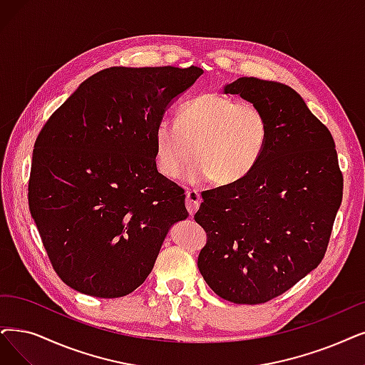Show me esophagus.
I'll return each mask as SVG.
<instances>
[{
    "label": "esophagus",
    "mask_w": 365,
    "mask_h": 365,
    "mask_svg": "<svg viewBox=\"0 0 365 365\" xmlns=\"http://www.w3.org/2000/svg\"><path fill=\"white\" fill-rule=\"evenodd\" d=\"M200 205V195L197 190H193V188H188L187 190V196H185V207H187V211L190 215H193L197 208Z\"/></svg>",
    "instance_id": "obj_1"
}]
</instances>
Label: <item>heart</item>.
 I'll use <instances>...</instances> for the list:
<instances>
[{
    "mask_svg": "<svg viewBox=\"0 0 365 365\" xmlns=\"http://www.w3.org/2000/svg\"><path fill=\"white\" fill-rule=\"evenodd\" d=\"M269 139L267 113L250 101L205 93L185 101L177 120L162 118L154 130L155 165L173 180L187 169L190 182L233 184L256 169Z\"/></svg>",
    "mask_w": 365,
    "mask_h": 365,
    "instance_id": "b5f03b06",
    "label": "heart"
}]
</instances>
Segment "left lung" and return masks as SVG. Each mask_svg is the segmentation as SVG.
<instances>
[{"instance_id":"8db88e82","label":"left lung","mask_w":365,"mask_h":365,"mask_svg":"<svg viewBox=\"0 0 365 365\" xmlns=\"http://www.w3.org/2000/svg\"><path fill=\"white\" fill-rule=\"evenodd\" d=\"M225 93L262 108L269 139L249 177L202 192L195 220L207 244L197 268L223 299L264 304L322 262L343 175L329 130L290 86L240 78Z\"/></svg>"}]
</instances>
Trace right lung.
Returning a JSON list of instances; mask_svg holds the SVG:
<instances>
[{
	"label": "right lung",
	"instance_id": "add662e5",
	"mask_svg": "<svg viewBox=\"0 0 365 365\" xmlns=\"http://www.w3.org/2000/svg\"><path fill=\"white\" fill-rule=\"evenodd\" d=\"M199 67H110L43 125L28 203L58 277L96 298L132 294L153 271L184 190L155 166L154 130Z\"/></svg>",
	"mask_w": 365,
	"mask_h": 365
}]
</instances>
